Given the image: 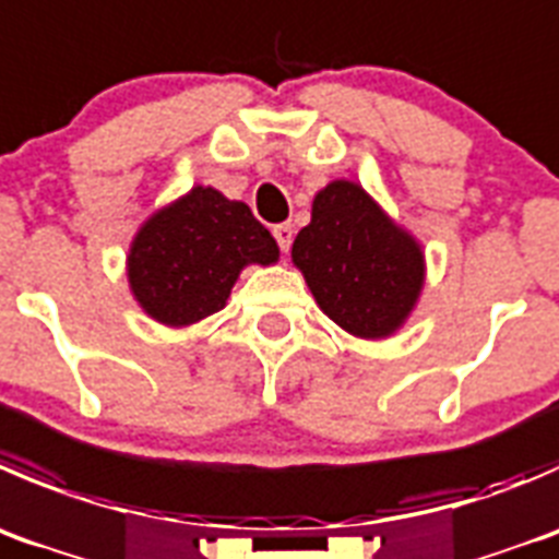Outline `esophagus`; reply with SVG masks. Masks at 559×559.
Masks as SVG:
<instances>
[{"instance_id":"34e87169","label":"esophagus","mask_w":559,"mask_h":559,"mask_svg":"<svg viewBox=\"0 0 559 559\" xmlns=\"http://www.w3.org/2000/svg\"><path fill=\"white\" fill-rule=\"evenodd\" d=\"M273 237H275V242H278L281 251H289L292 237H295V229H292L289 224H278V226H273Z\"/></svg>"}]
</instances>
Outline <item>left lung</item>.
I'll use <instances>...</instances> for the list:
<instances>
[{"label":"left lung","mask_w":559,"mask_h":559,"mask_svg":"<svg viewBox=\"0 0 559 559\" xmlns=\"http://www.w3.org/2000/svg\"><path fill=\"white\" fill-rule=\"evenodd\" d=\"M292 259L319 308L360 338L393 333L424 286V253L355 182H330L313 199Z\"/></svg>","instance_id":"8db88e82"}]
</instances>
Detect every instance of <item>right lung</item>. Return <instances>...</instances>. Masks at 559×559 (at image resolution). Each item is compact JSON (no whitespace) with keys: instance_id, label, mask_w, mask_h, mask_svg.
<instances>
[{"instance_id":"add662e5","label":"right lung","mask_w":559,"mask_h":559,"mask_svg":"<svg viewBox=\"0 0 559 559\" xmlns=\"http://www.w3.org/2000/svg\"><path fill=\"white\" fill-rule=\"evenodd\" d=\"M275 259L278 246L248 204L193 188L135 235L128 278L150 317L182 328L221 311L246 264Z\"/></svg>"}]
</instances>
